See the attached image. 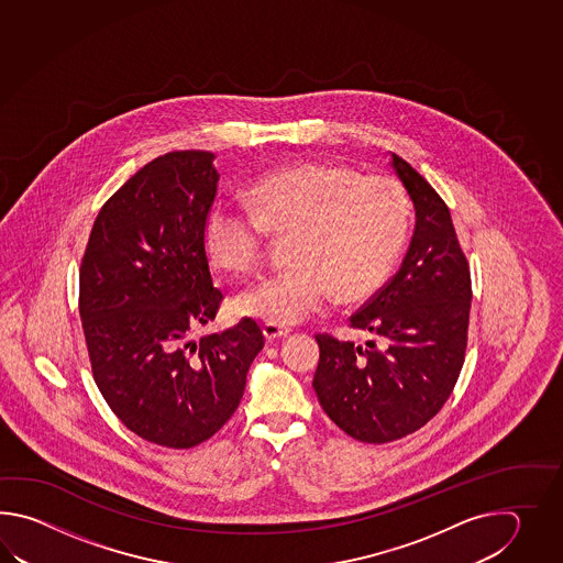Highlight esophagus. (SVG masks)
Masks as SVG:
<instances>
[{"mask_svg":"<svg viewBox=\"0 0 563 563\" xmlns=\"http://www.w3.org/2000/svg\"><path fill=\"white\" fill-rule=\"evenodd\" d=\"M287 334H289V330H284V328H277L272 323H265L264 325V335L267 342H276L279 338H286Z\"/></svg>","mask_w":563,"mask_h":563,"instance_id":"1","label":"esophagus"}]
</instances>
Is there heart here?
Wrapping results in <instances>:
<instances>
[{"instance_id":"obj_1","label":"heart","mask_w":563,"mask_h":563,"mask_svg":"<svg viewBox=\"0 0 563 563\" xmlns=\"http://www.w3.org/2000/svg\"><path fill=\"white\" fill-rule=\"evenodd\" d=\"M252 213L216 203L205 216L211 264L243 274L257 264L265 231L291 233L287 267L241 289L229 301L238 318L289 328L340 301L372 296L405 245L408 199L386 175H360L335 163L277 168L245 192Z\"/></svg>"}]
</instances>
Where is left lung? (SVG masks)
<instances>
[{
    "instance_id": "8db88e82",
    "label": "left lung",
    "mask_w": 563,
    "mask_h": 563,
    "mask_svg": "<svg viewBox=\"0 0 563 563\" xmlns=\"http://www.w3.org/2000/svg\"><path fill=\"white\" fill-rule=\"evenodd\" d=\"M390 167L415 205L400 269L350 318L366 344L318 334L313 390L323 412L362 443L419 431L455 388L467 347L471 274L449 207L400 156Z\"/></svg>"
}]
</instances>
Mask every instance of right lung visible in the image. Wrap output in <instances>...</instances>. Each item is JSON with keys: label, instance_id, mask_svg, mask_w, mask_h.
Returning a JSON list of instances; mask_svg holds the SVG:
<instances>
[{"label": "right lung", "instance_id": "right-lung-1", "mask_svg": "<svg viewBox=\"0 0 563 563\" xmlns=\"http://www.w3.org/2000/svg\"><path fill=\"white\" fill-rule=\"evenodd\" d=\"M213 161L175 151L134 173L96 217L80 267L96 384L126 429L168 449L197 446L231 419L265 342L250 318L189 340L223 299L203 247Z\"/></svg>", "mask_w": 563, "mask_h": 563}]
</instances>
